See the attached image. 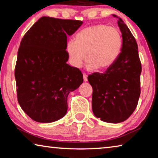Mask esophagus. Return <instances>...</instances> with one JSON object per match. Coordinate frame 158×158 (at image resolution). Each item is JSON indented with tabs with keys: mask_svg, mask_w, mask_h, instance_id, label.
<instances>
[{
	"mask_svg": "<svg viewBox=\"0 0 158 158\" xmlns=\"http://www.w3.org/2000/svg\"><path fill=\"white\" fill-rule=\"evenodd\" d=\"M83 77H84V81L85 82L88 81V75L85 73L83 74Z\"/></svg>",
	"mask_w": 158,
	"mask_h": 158,
	"instance_id": "34e87169",
	"label": "esophagus"
}]
</instances>
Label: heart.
<instances>
[{"label":"heart","instance_id":"b5f03b06","mask_svg":"<svg viewBox=\"0 0 158 158\" xmlns=\"http://www.w3.org/2000/svg\"><path fill=\"white\" fill-rule=\"evenodd\" d=\"M122 44L121 34L116 28L98 24L80 31L76 40L67 42L66 51L69 62L75 68L81 66L87 56V69H105L116 60Z\"/></svg>","mask_w":158,"mask_h":158}]
</instances>
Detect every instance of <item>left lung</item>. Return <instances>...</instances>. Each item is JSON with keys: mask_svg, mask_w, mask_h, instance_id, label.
<instances>
[{"mask_svg": "<svg viewBox=\"0 0 158 158\" xmlns=\"http://www.w3.org/2000/svg\"><path fill=\"white\" fill-rule=\"evenodd\" d=\"M118 25L123 37L118 57L104 73H94L88 77L93 88V114L101 121L111 123L125 121L132 115L141 93V64L137 42L121 18Z\"/></svg>", "mask_w": 158, "mask_h": 158, "instance_id": "1", "label": "left lung"}]
</instances>
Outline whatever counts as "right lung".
<instances>
[{
	"mask_svg": "<svg viewBox=\"0 0 158 158\" xmlns=\"http://www.w3.org/2000/svg\"><path fill=\"white\" fill-rule=\"evenodd\" d=\"M83 21L43 17L21 40L15 76L18 102L33 121L52 123L68 110V96L84 79L79 69L67 64V36Z\"/></svg>",
	"mask_w": 158,
	"mask_h": 158,
	"instance_id": "add662e5",
	"label": "right lung"
}]
</instances>
